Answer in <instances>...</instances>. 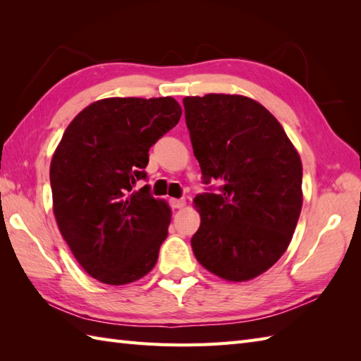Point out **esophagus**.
<instances>
[{
  "label": "esophagus",
  "mask_w": 361,
  "mask_h": 361,
  "mask_svg": "<svg viewBox=\"0 0 361 361\" xmlns=\"http://www.w3.org/2000/svg\"><path fill=\"white\" fill-rule=\"evenodd\" d=\"M169 203H171V206L173 209H180V208H183V206L186 204V200L185 198H171V200H169Z\"/></svg>",
  "instance_id": "1"
}]
</instances>
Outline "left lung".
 <instances>
[{
  "instance_id": "left-lung-1",
  "label": "left lung",
  "mask_w": 361,
  "mask_h": 361,
  "mask_svg": "<svg viewBox=\"0 0 361 361\" xmlns=\"http://www.w3.org/2000/svg\"><path fill=\"white\" fill-rule=\"evenodd\" d=\"M185 118L208 192L194 198L190 239L206 270L226 281L256 278L286 252L302 206V164L282 126L245 96L185 97Z\"/></svg>"
}]
</instances>
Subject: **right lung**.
I'll return each mask as SVG.
<instances>
[{
	"label": "right lung",
	"mask_w": 361,
	"mask_h": 361,
	"mask_svg": "<svg viewBox=\"0 0 361 361\" xmlns=\"http://www.w3.org/2000/svg\"><path fill=\"white\" fill-rule=\"evenodd\" d=\"M181 118L173 97H110L82 110L51 161L54 216L74 257L110 286L141 279L158 260L171 209L150 194L149 150Z\"/></svg>",
	"instance_id": "1"
}]
</instances>
